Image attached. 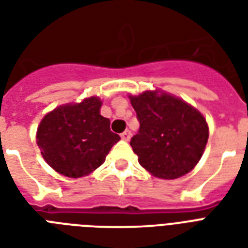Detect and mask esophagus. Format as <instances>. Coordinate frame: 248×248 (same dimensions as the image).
<instances>
[{
	"label": "esophagus",
	"mask_w": 248,
	"mask_h": 248,
	"mask_svg": "<svg viewBox=\"0 0 248 248\" xmlns=\"http://www.w3.org/2000/svg\"><path fill=\"white\" fill-rule=\"evenodd\" d=\"M121 138L124 140H126V141H128V140L131 139V132L128 131V130H126V131L121 134Z\"/></svg>",
	"instance_id": "esophagus-1"
}]
</instances>
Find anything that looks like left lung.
Returning a JSON list of instances; mask_svg holds the SVG:
<instances>
[{
  "label": "left lung",
  "instance_id": "1",
  "mask_svg": "<svg viewBox=\"0 0 248 248\" xmlns=\"http://www.w3.org/2000/svg\"><path fill=\"white\" fill-rule=\"evenodd\" d=\"M140 124L130 145L139 163L161 179H176L197 165L208 139L206 120L175 96L145 91L130 96Z\"/></svg>",
  "mask_w": 248,
  "mask_h": 248
}]
</instances>
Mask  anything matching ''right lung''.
I'll list each match as a JSON object with an SVG mask.
<instances>
[{
  "label": "right lung",
  "mask_w": 248,
  "mask_h": 248,
  "mask_svg": "<svg viewBox=\"0 0 248 248\" xmlns=\"http://www.w3.org/2000/svg\"><path fill=\"white\" fill-rule=\"evenodd\" d=\"M100 107L101 101L93 96L79 104L62 105L41 121L37 145L45 161L64 176L93 172L121 139L110 131V121L101 116Z\"/></svg>",
  "instance_id": "right-lung-1"
}]
</instances>
